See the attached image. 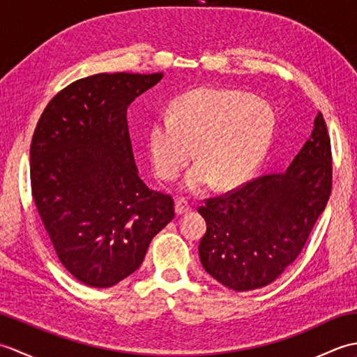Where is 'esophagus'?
<instances>
[{
	"mask_svg": "<svg viewBox=\"0 0 357 357\" xmlns=\"http://www.w3.org/2000/svg\"><path fill=\"white\" fill-rule=\"evenodd\" d=\"M190 210H192L190 202L185 199H178L176 204H174V211H176V215H185Z\"/></svg>",
	"mask_w": 357,
	"mask_h": 357,
	"instance_id": "34e87169",
	"label": "esophagus"
}]
</instances>
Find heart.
<instances>
[{"label": "heart", "mask_w": 357, "mask_h": 357, "mask_svg": "<svg viewBox=\"0 0 357 357\" xmlns=\"http://www.w3.org/2000/svg\"><path fill=\"white\" fill-rule=\"evenodd\" d=\"M273 133V110L255 95L204 87L178 96L170 116L151 124L149 151L164 181L176 178L195 155L199 164L187 174V190L199 192L213 183L233 188L261 165Z\"/></svg>", "instance_id": "obj_1"}]
</instances>
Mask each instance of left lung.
Instances as JSON below:
<instances>
[{"label": "left lung", "mask_w": 357, "mask_h": 357, "mask_svg": "<svg viewBox=\"0 0 357 357\" xmlns=\"http://www.w3.org/2000/svg\"><path fill=\"white\" fill-rule=\"evenodd\" d=\"M331 146L321 113L304 147L282 173L262 174L198 208L207 231L202 267L234 291L276 280L304 248L331 193Z\"/></svg>", "instance_id": "left-lung-1"}]
</instances>
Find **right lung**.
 Segmentation results:
<instances>
[{"label": "right lung", "mask_w": 357, "mask_h": 357, "mask_svg": "<svg viewBox=\"0 0 357 357\" xmlns=\"http://www.w3.org/2000/svg\"><path fill=\"white\" fill-rule=\"evenodd\" d=\"M162 73H98L55 95L30 144L38 213L66 270L109 288L139 268L174 218L172 196L150 190L135 164L127 107Z\"/></svg>", "instance_id": "1"}]
</instances>
